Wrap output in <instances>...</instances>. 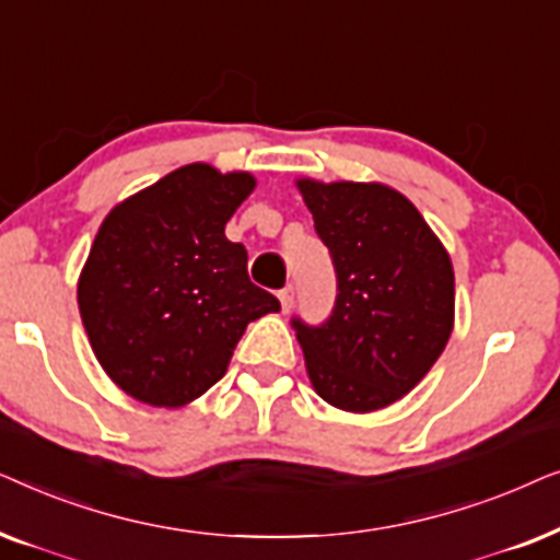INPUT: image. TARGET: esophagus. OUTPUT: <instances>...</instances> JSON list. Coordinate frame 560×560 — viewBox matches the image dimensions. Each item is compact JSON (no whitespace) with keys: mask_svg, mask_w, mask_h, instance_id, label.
<instances>
[{"mask_svg":"<svg viewBox=\"0 0 560 560\" xmlns=\"http://www.w3.org/2000/svg\"><path fill=\"white\" fill-rule=\"evenodd\" d=\"M278 298H280L282 311L288 313L290 308H293V301H295V288H293V285H285V288H282L280 293H278Z\"/></svg>","mask_w":560,"mask_h":560,"instance_id":"esophagus-1","label":"esophagus"}]
</instances>
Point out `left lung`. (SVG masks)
Wrapping results in <instances>:
<instances>
[{
    "label": "left lung",
    "instance_id": "8db88e82",
    "mask_svg": "<svg viewBox=\"0 0 560 560\" xmlns=\"http://www.w3.org/2000/svg\"><path fill=\"white\" fill-rule=\"evenodd\" d=\"M336 272L324 324L293 318L316 393L372 412L408 395L454 328V267L416 206L380 183L298 180Z\"/></svg>",
    "mask_w": 560,
    "mask_h": 560
}]
</instances>
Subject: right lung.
Returning <instances> with one entry per match:
<instances>
[{
	"label": "right lung",
	"mask_w": 560,
	"mask_h": 560,
	"mask_svg": "<svg viewBox=\"0 0 560 560\" xmlns=\"http://www.w3.org/2000/svg\"><path fill=\"white\" fill-rule=\"evenodd\" d=\"M249 173L194 163L119 203L79 280L91 349L135 400L178 408L224 377L244 328L280 301L247 272L226 221L252 194Z\"/></svg>",
	"instance_id": "right-lung-1"
}]
</instances>
